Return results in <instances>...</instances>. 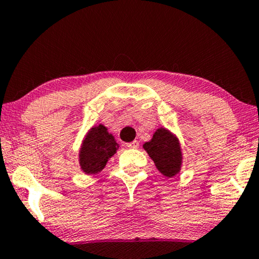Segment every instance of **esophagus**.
Here are the masks:
<instances>
[{"mask_svg": "<svg viewBox=\"0 0 259 259\" xmlns=\"http://www.w3.org/2000/svg\"><path fill=\"white\" fill-rule=\"evenodd\" d=\"M126 147H129V148H139L140 147V143H139V141H133V142H130V143H126Z\"/></svg>", "mask_w": 259, "mask_h": 259, "instance_id": "1", "label": "esophagus"}]
</instances>
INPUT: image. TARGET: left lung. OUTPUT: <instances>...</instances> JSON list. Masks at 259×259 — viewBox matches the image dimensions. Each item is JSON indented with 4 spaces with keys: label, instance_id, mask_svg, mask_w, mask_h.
<instances>
[{
    "label": "left lung",
    "instance_id": "left-lung-1",
    "mask_svg": "<svg viewBox=\"0 0 259 259\" xmlns=\"http://www.w3.org/2000/svg\"><path fill=\"white\" fill-rule=\"evenodd\" d=\"M143 149L165 177H174L181 171L183 161L182 147L177 135L166 127H158L152 139L143 143Z\"/></svg>",
    "mask_w": 259,
    "mask_h": 259
}]
</instances>
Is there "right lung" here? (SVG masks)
Returning <instances> with one entry per match:
<instances>
[{"instance_id":"right-lung-1","label":"right lung","mask_w":259,"mask_h":259,"mask_svg":"<svg viewBox=\"0 0 259 259\" xmlns=\"http://www.w3.org/2000/svg\"><path fill=\"white\" fill-rule=\"evenodd\" d=\"M119 145L104 124L93 125L80 143L79 167L87 175H96L113 157Z\"/></svg>"}]
</instances>
